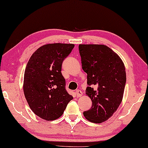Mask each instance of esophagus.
<instances>
[{"mask_svg":"<svg viewBox=\"0 0 148 148\" xmlns=\"http://www.w3.org/2000/svg\"><path fill=\"white\" fill-rule=\"evenodd\" d=\"M75 94L77 97H80V96H82V92H81L80 90H79V89H77V90L75 91Z\"/></svg>","mask_w":148,"mask_h":148,"instance_id":"obj_1","label":"esophagus"}]
</instances>
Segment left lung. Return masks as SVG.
I'll return each instance as SVG.
<instances>
[{"instance_id":"8db88e82","label":"left lung","mask_w":148,"mask_h":148,"mask_svg":"<svg viewBox=\"0 0 148 148\" xmlns=\"http://www.w3.org/2000/svg\"><path fill=\"white\" fill-rule=\"evenodd\" d=\"M83 71L87 74L86 94L92 108L83 112L87 120L101 123L112 117L122 102L126 71L119 56L103 45H79Z\"/></svg>"}]
</instances>
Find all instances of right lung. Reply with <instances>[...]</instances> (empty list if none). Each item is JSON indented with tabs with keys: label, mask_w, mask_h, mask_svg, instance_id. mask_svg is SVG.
<instances>
[{
	"label": "right lung",
	"mask_w": 148,
	"mask_h": 148,
	"mask_svg": "<svg viewBox=\"0 0 148 148\" xmlns=\"http://www.w3.org/2000/svg\"><path fill=\"white\" fill-rule=\"evenodd\" d=\"M73 44L45 45L35 52L26 65L24 92L29 107L36 115L47 121L60 117L73 99L66 89L61 74L63 61Z\"/></svg>",
	"instance_id": "1"
}]
</instances>
